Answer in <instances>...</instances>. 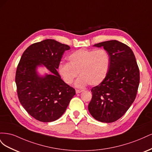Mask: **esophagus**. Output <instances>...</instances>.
<instances>
[{
    "instance_id": "obj_1",
    "label": "esophagus",
    "mask_w": 152,
    "mask_h": 152,
    "mask_svg": "<svg viewBox=\"0 0 152 152\" xmlns=\"http://www.w3.org/2000/svg\"><path fill=\"white\" fill-rule=\"evenodd\" d=\"M76 91V93H77V94H78V93H82V92L83 91V90H81V89H80V90H79V89H76V91Z\"/></svg>"
}]
</instances>
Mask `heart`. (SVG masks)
Returning a JSON list of instances; mask_svg holds the SVG:
<instances>
[{
  "label": "heart",
  "instance_id": "b5f03b06",
  "mask_svg": "<svg viewBox=\"0 0 152 152\" xmlns=\"http://www.w3.org/2000/svg\"><path fill=\"white\" fill-rule=\"evenodd\" d=\"M68 63H61L58 71L63 81L71 84L77 77V87L98 86L107 78L110 66V57L107 50L80 49L68 57Z\"/></svg>",
  "mask_w": 152,
  "mask_h": 152
}]
</instances>
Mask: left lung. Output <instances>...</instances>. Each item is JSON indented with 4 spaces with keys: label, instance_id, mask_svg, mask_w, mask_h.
<instances>
[{
    "label": "left lung",
    "instance_id": "1",
    "mask_svg": "<svg viewBox=\"0 0 152 152\" xmlns=\"http://www.w3.org/2000/svg\"><path fill=\"white\" fill-rule=\"evenodd\" d=\"M109 53L110 66L105 80L91 89L88 110L96 120L111 123L121 118L134 102L140 84V70L132 49L112 40L94 44Z\"/></svg>",
    "mask_w": 152,
    "mask_h": 152
}]
</instances>
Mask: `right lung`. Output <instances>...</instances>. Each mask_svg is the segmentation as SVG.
<instances>
[{"mask_svg": "<svg viewBox=\"0 0 152 152\" xmlns=\"http://www.w3.org/2000/svg\"><path fill=\"white\" fill-rule=\"evenodd\" d=\"M70 46L53 39L36 42L23 53L15 82L20 102L31 117L43 122L57 120L65 112L75 90L57 72L63 54ZM43 64L52 72L40 77L36 66Z\"/></svg>", "mask_w": 152, "mask_h": 152, "instance_id": "add662e5", "label": "right lung"}]
</instances>
